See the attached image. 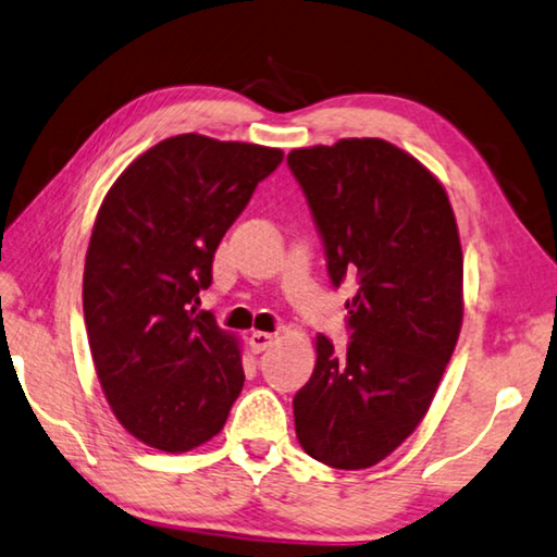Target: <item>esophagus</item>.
Returning <instances> with one entry per match:
<instances>
[{"instance_id":"1","label":"esophagus","mask_w":557,"mask_h":557,"mask_svg":"<svg viewBox=\"0 0 557 557\" xmlns=\"http://www.w3.org/2000/svg\"><path fill=\"white\" fill-rule=\"evenodd\" d=\"M247 339H250V349L255 351V355H260V351L272 347V342H275V334H270V332H252Z\"/></svg>"}]
</instances>
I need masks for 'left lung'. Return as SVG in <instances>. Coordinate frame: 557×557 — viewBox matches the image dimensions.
<instances>
[{
    "label": "left lung",
    "instance_id": "obj_1",
    "mask_svg": "<svg viewBox=\"0 0 557 557\" xmlns=\"http://www.w3.org/2000/svg\"><path fill=\"white\" fill-rule=\"evenodd\" d=\"M347 299V349L317 337L295 394L299 444L332 469H369L426 417L463 320V255L448 196L417 158L382 138L287 156Z\"/></svg>",
    "mask_w": 557,
    "mask_h": 557
}]
</instances>
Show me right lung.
Listing matches in <instances>:
<instances>
[{"mask_svg": "<svg viewBox=\"0 0 557 557\" xmlns=\"http://www.w3.org/2000/svg\"><path fill=\"white\" fill-rule=\"evenodd\" d=\"M280 148L198 134L138 156L101 202L84 268L94 367L128 434L158 451H190L225 426L245 372L235 337L198 293L213 255Z\"/></svg>", "mask_w": 557, "mask_h": 557, "instance_id": "right-lung-1", "label": "right lung"}]
</instances>
